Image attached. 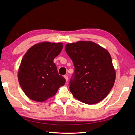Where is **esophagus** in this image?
I'll return each instance as SVG.
<instances>
[{
    "label": "esophagus",
    "instance_id": "34e87169",
    "mask_svg": "<svg viewBox=\"0 0 135 135\" xmlns=\"http://www.w3.org/2000/svg\"><path fill=\"white\" fill-rule=\"evenodd\" d=\"M64 78H65V80H66V82H67L68 81V75H64Z\"/></svg>",
    "mask_w": 135,
    "mask_h": 135
}]
</instances>
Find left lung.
Listing matches in <instances>:
<instances>
[{
  "label": "left lung",
  "instance_id": "1",
  "mask_svg": "<svg viewBox=\"0 0 135 135\" xmlns=\"http://www.w3.org/2000/svg\"><path fill=\"white\" fill-rule=\"evenodd\" d=\"M65 49L74 65L70 81L73 96L86 104L102 101L111 90L116 78L109 52L90 41L67 44Z\"/></svg>",
  "mask_w": 135,
  "mask_h": 135
}]
</instances>
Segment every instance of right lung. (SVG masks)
<instances>
[{
  "label": "right lung",
  "mask_w": 135,
  "mask_h": 135,
  "mask_svg": "<svg viewBox=\"0 0 135 135\" xmlns=\"http://www.w3.org/2000/svg\"><path fill=\"white\" fill-rule=\"evenodd\" d=\"M63 48L62 43L34 45L24 55L18 73L21 88L29 98L43 102L56 94L65 79L60 75L53 60Z\"/></svg>",
  "instance_id": "obj_1"
}]
</instances>
